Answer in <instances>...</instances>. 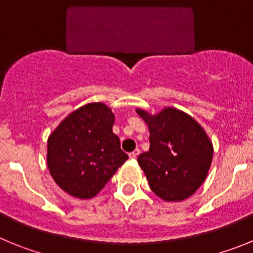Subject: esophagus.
I'll list each match as a JSON object with an SVG mask.
<instances>
[{"mask_svg": "<svg viewBox=\"0 0 253 253\" xmlns=\"http://www.w3.org/2000/svg\"><path fill=\"white\" fill-rule=\"evenodd\" d=\"M139 153H140L139 149H138V148H137V149H134L133 152H130V153H129V157L133 158V160H134V158H137L138 156H139Z\"/></svg>", "mask_w": 253, "mask_h": 253, "instance_id": "esophagus-1", "label": "esophagus"}]
</instances>
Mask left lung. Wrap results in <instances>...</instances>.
Instances as JSON below:
<instances>
[{
	"instance_id": "left-lung-1",
	"label": "left lung",
	"mask_w": 253,
	"mask_h": 253,
	"mask_svg": "<svg viewBox=\"0 0 253 253\" xmlns=\"http://www.w3.org/2000/svg\"><path fill=\"white\" fill-rule=\"evenodd\" d=\"M149 129V151L138 157L154 194L181 202L204 182L213 160V146L204 129L187 114L167 107L157 115L137 110Z\"/></svg>"
}]
</instances>
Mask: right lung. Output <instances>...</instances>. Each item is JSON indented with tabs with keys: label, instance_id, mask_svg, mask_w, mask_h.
Returning <instances> with one entry per match:
<instances>
[{
	"label": "right lung",
	"instance_id": "obj_1",
	"mask_svg": "<svg viewBox=\"0 0 253 253\" xmlns=\"http://www.w3.org/2000/svg\"><path fill=\"white\" fill-rule=\"evenodd\" d=\"M114 119L106 105L87 104L69 114L50 134L49 172L67 194L93 198L128 160L113 133Z\"/></svg>",
	"mask_w": 253,
	"mask_h": 253
}]
</instances>
